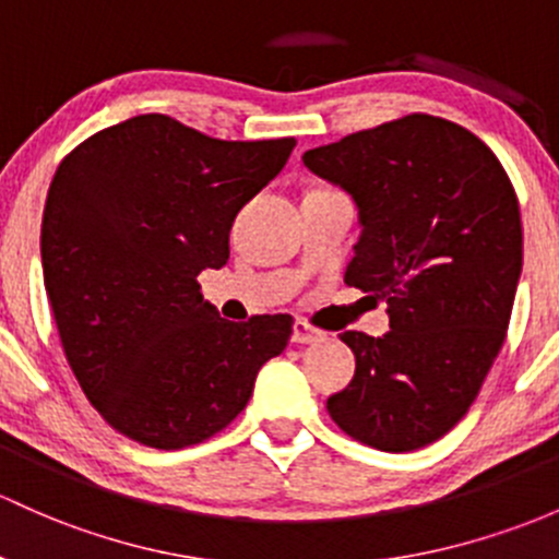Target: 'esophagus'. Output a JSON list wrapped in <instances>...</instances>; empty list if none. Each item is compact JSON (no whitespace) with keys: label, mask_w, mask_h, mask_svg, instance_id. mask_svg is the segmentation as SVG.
Listing matches in <instances>:
<instances>
[{"label":"esophagus","mask_w":559,"mask_h":559,"mask_svg":"<svg viewBox=\"0 0 559 559\" xmlns=\"http://www.w3.org/2000/svg\"><path fill=\"white\" fill-rule=\"evenodd\" d=\"M322 338H325V333H322V330H314L311 325H306L304 320L293 322V335H290L293 344L306 346V344H317V341H322Z\"/></svg>","instance_id":"34e87169"}]
</instances>
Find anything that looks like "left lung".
<instances>
[{
    "label": "left lung",
    "mask_w": 559,
    "mask_h": 559,
    "mask_svg": "<svg viewBox=\"0 0 559 559\" xmlns=\"http://www.w3.org/2000/svg\"><path fill=\"white\" fill-rule=\"evenodd\" d=\"M304 165L357 205L346 285L389 304L383 338L346 330L357 370L328 413L365 445L405 453L448 435L507 335L522 272L520 205L496 154L448 119L311 148Z\"/></svg>",
    "instance_id": "left-lung-1"
}]
</instances>
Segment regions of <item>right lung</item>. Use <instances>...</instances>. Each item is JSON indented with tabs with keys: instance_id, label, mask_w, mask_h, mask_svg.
<instances>
[{
	"instance_id": "1",
	"label": "right lung",
	"mask_w": 559,
	"mask_h": 559,
	"mask_svg": "<svg viewBox=\"0 0 559 559\" xmlns=\"http://www.w3.org/2000/svg\"><path fill=\"white\" fill-rule=\"evenodd\" d=\"M293 148L141 114L58 165L41 215L45 290L82 392L119 435L159 450L207 440L287 346L290 314L229 322L197 277L229 261L234 218Z\"/></svg>"
}]
</instances>
